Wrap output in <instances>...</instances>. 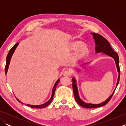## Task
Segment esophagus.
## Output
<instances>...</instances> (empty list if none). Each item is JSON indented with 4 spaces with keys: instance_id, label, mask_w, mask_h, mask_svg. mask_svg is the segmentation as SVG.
Returning <instances> with one entry per match:
<instances>
[{
    "instance_id": "1",
    "label": "esophagus",
    "mask_w": 126,
    "mask_h": 126,
    "mask_svg": "<svg viewBox=\"0 0 126 126\" xmlns=\"http://www.w3.org/2000/svg\"><path fill=\"white\" fill-rule=\"evenodd\" d=\"M63 75L64 76H70L71 75V71L69 70H65L64 71L63 73Z\"/></svg>"
}]
</instances>
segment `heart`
Masks as SVG:
<instances>
[{
    "label": "heart",
    "mask_w": 126,
    "mask_h": 126,
    "mask_svg": "<svg viewBox=\"0 0 126 126\" xmlns=\"http://www.w3.org/2000/svg\"><path fill=\"white\" fill-rule=\"evenodd\" d=\"M82 42L80 41H76L73 44V49L74 50H76L79 47L81 46ZM88 52V49L86 46H82L79 48V51L77 52V56L79 58H82L84 57Z\"/></svg>",
    "instance_id": "obj_1"
}]
</instances>
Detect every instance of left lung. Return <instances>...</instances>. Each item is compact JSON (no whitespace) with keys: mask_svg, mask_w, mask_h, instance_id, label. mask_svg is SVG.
Instances as JSON below:
<instances>
[{"mask_svg":"<svg viewBox=\"0 0 126 126\" xmlns=\"http://www.w3.org/2000/svg\"><path fill=\"white\" fill-rule=\"evenodd\" d=\"M94 37V39L95 40V43L96 45L95 47V52L96 53H100V52H103L104 54L108 55L110 57L113 58L115 62L116 66L117 68V71L119 73V76L118 79H117V82L116 83V88L114 89L113 94L109 96V98L107 99L106 101L103 102L102 103L100 104H92V103H85L84 101H83L81 98H80L79 92H78V89H77V86L76 85V79L73 77L72 79V82H73V92L74 94L76 102L78 103L80 106L83 107L84 108H97L106 105V104L108 103V102L110 101L111 98L113 96L115 90L116 88L119 84V79H120V66H119V56L117 53L115 52L112 49L110 44L108 42V41L105 38H104L103 36H102L100 34L96 33H91Z\"/></svg>","mask_w":126,"mask_h":126,"instance_id":"left-lung-1","label":"left lung"}]
</instances>
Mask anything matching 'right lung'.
I'll list each match as a JSON object with an SVG mask.
<instances>
[{
  "label": "right lung",
  "instance_id": "obj_1",
  "mask_svg": "<svg viewBox=\"0 0 126 126\" xmlns=\"http://www.w3.org/2000/svg\"><path fill=\"white\" fill-rule=\"evenodd\" d=\"M19 44V43H16L14 46H13L11 49H10V50L9 51V53H8L7 56V57H6V65H5V74H7V72L8 70V68H9V66L10 64V60H11V58L12 57V56L13 55V52H15V51L16 49V47H17L18 45ZM59 82H60V79H58L57 81L56 82L55 84L54 85V86L53 87V89L52 90V95H51V97L50 100L47 101L46 103H45L43 104H41V105H31V104H26V106H28V107H30L31 108H43L46 107L47 106H49V104H50V103L51 102V101L53 100V96H54L55 94V90L56 89V87H57V85L58 84ZM17 100L19 102L22 103L20 101H19V100L17 98Z\"/></svg>",
  "mask_w": 126,
  "mask_h": 126
}]
</instances>
